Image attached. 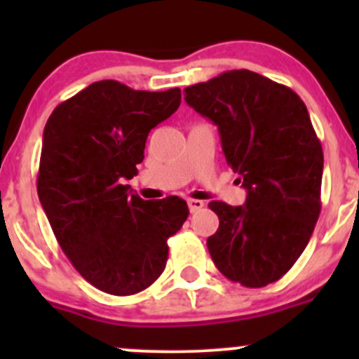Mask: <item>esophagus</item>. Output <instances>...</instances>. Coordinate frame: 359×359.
I'll return each mask as SVG.
<instances>
[{
  "label": "esophagus",
  "mask_w": 359,
  "mask_h": 359,
  "mask_svg": "<svg viewBox=\"0 0 359 359\" xmlns=\"http://www.w3.org/2000/svg\"><path fill=\"white\" fill-rule=\"evenodd\" d=\"M187 205H189L191 213H196V212H200L203 206H205V201H201V200H193V198H191V200H187Z\"/></svg>",
  "instance_id": "obj_1"
}]
</instances>
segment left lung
Here are the masks:
<instances>
[{
    "mask_svg": "<svg viewBox=\"0 0 359 359\" xmlns=\"http://www.w3.org/2000/svg\"><path fill=\"white\" fill-rule=\"evenodd\" d=\"M219 126L227 165L247 189L243 206L212 201L219 229L206 240L217 269L247 288L274 283L307 247L321 212L323 149L306 104L248 69L184 88Z\"/></svg>",
    "mask_w": 359,
    "mask_h": 359,
    "instance_id": "8db88e82",
    "label": "left lung"
}]
</instances>
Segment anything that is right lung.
Wrapping results in <instances>:
<instances>
[{
  "label": "right lung",
  "instance_id": "add662e5",
  "mask_svg": "<svg viewBox=\"0 0 359 359\" xmlns=\"http://www.w3.org/2000/svg\"><path fill=\"white\" fill-rule=\"evenodd\" d=\"M180 106V88L95 81L53 109L43 132L38 196L74 269L99 290L133 295L165 271L170 236L189 215L179 196L130 194L151 130Z\"/></svg>",
  "mask_w": 359,
  "mask_h": 359
}]
</instances>
